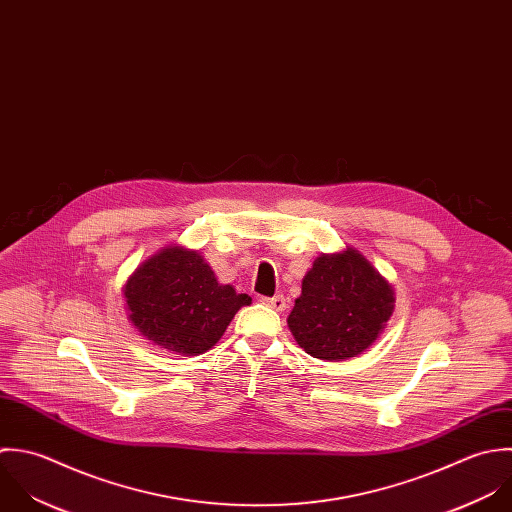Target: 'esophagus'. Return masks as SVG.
I'll return each instance as SVG.
<instances>
[{
  "instance_id": "obj_1",
  "label": "esophagus",
  "mask_w": 512,
  "mask_h": 512,
  "mask_svg": "<svg viewBox=\"0 0 512 512\" xmlns=\"http://www.w3.org/2000/svg\"><path fill=\"white\" fill-rule=\"evenodd\" d=\"M260 302H262V304H266L268 308L276 310V312H282V310H286V298H284L282 294H278V296H272V298H262Z\"/></svg>"
}]
</instances>
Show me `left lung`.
Returning a JSON list of instances; mask_svg holds the SVG:
<instances>
[{
    "instance_id": "left-lung-1",
    "label": "left lung",
    "mask_w": 512,
    "mask_h": 512,
    "mask_svg": "<svg viewBox=\"0 0 512 512\" xmlns=\"http://www.w3.org/2000/svg\"><path fill=\"white\" fill-rule=\"evenodd\" d=\"M391 284L355 248L322 254L302 280L288 328L306 353L341 361L365 351L387 326Z\"/></svg>"
}]
</instances>
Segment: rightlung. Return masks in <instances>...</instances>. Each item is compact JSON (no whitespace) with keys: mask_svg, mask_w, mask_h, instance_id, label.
Masks as SVG:
<instances>
[{"mask_svg":"<svg viewBox=\"0 0 512 512\" xmlns=\"http://www.w3.org/2000/svg\"><path fill=\"white\" fill-rule=\"evenodd\" d=\"M131 324L155 345L198 355L222 338L252 298L218 284L196 250L167 246L145 260L123 288Z\"/></svg>","mask_w":512,"mask_h":512,"instance_id":"1","label":"right lung"}]
</instances>
